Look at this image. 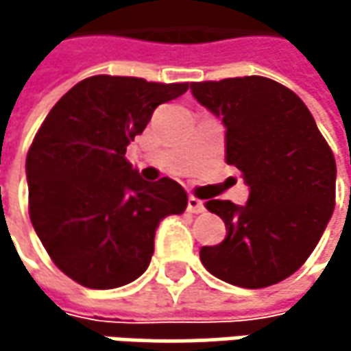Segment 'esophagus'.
Returning a JSON list of instances; mask_svg holds the SVG:
<instances>
[{
  "label": "esophagus",
  "mask_w": 351,
  "mask_h": 351,
  "mask_svg": "<svg viewBox=\"0 0 351 351\" xmlns=\"http://www.w3.org/2000/svg\"><path fill=\"white\" fill-rule=\"evenodd\" d=\"M186 211H189V213H203V211H205V205H203L201 199L189 197V201H186Z\"/></svg>",
  "instance_id": "34e87169"
}]
</instances>
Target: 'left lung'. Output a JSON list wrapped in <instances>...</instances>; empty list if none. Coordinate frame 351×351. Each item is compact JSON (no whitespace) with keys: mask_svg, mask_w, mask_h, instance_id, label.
Here are the masks:
<instances>
[{"mask_svg":"<svg viewBox=\"0 0 351 351\" xmlns=\"http://www.w3.org/2000/svg\"><path fill=\"white\" fill-rule=\"evenodd\" d=\"M226 125V160L250 186L245 205L211 199L226 240L203 245V266L230 285L264 289L297 272L335 207V158L307 106L266 77L191 83Z\"/></svg>","mask_w":351,"mask_h":351,"instance_id":"8db88e82","label":"left lung"}]
</instances>
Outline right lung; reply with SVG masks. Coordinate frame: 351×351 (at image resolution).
Returning a JSON list of instances; mask_svg holds the SVG:
<instances>
[{
	"label": "right lung",
	"instance_id": "1",
	"mask_svg": "<svg viewBox=\"0 0 351 351\" xmlns=\"http://www.w3.org/2000/svg\"><path fill=\"white\" fill-rule=\"evenodd\" d=\"M189 83L95 75L50 109L26 158L30 221L52 262L87 289H115L150 264L167 215L186 209L169 176L148 182L125 160L154 109Z\"/></svg>",
	"mask_w": 351,
	"mask_h": 351
}]
</instances>
